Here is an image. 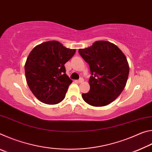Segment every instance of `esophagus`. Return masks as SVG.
<instances>
[{"mask_svg": "<svg viewBox=\"0 0 152 152\" xmlns=\"http://www.w3.org/2000/svg\"><path fill=\"white\" fill-rule=\"evenodd\" d=\"M83 81H84V79L82 78H80L79 80H76V82H78V83H82Z\"/></svg>", "mask_w": 152, "mask_h": 152, "instance_id": "obj_1", "label": "esophagus"}]
</instances>
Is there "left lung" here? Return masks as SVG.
Wrapping results in <instances>:
<instances>
[{
    "mask_svg": "<svg viewBox=\"0 0 152 152\" xmlns=\"http://www.w3.org/2000/svg\"><path fill=\"white\" fill-rule=\"evenodd\" d=\"M78 52L91 72L90 91L82 94L84 101L94 107L106 106L114 101L124 89L129 72L124 53L107 41H97L91 47L79 49Z\"/></svg>",
    "mask_w": 152,
    "mask_h": 152,
    "instance_id": "left-lung-1",
    "label": "left lung"
}]
</instances>
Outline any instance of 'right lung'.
<instances>
[{
    "label": "right lung",
    "instance_id": "1",
    "mask_svg": "<svg viewBox=\"0 0 152 152\" xmlns=\"http://www.w3.org/2000/svg\"><path fill=\"white\" fill-rule=\"evenodd\" d=\"M75 52L57 41L41 43L31 51L25 65V76L30 90L41 102L56 104L65 98L72 80L66 75L64 64Z\"/></svg>",
    "mask_w": 152,
    "mask_h": 152
}]
</instances>
